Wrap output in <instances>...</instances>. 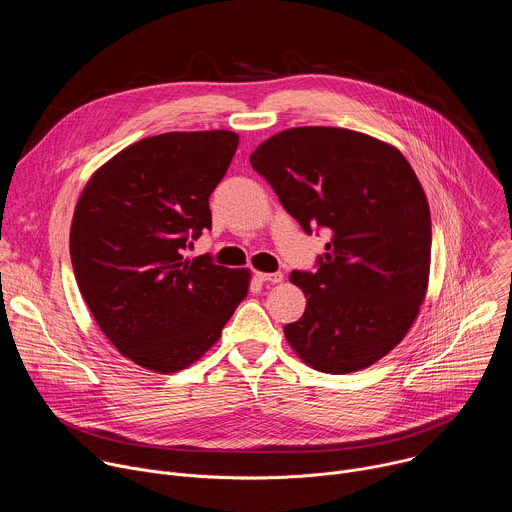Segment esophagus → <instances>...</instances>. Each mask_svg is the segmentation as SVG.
Here are the masks:
<instances>
[{
	"label": "esophagus",
	"mask_w": 512,
	"mask_h": 512,
	"mask_svg": "<svg viewBox=\"0 0 512 512\" xmlns=\"http://www.w3.org/2000/svg\"><path fill=\"white\" fill-rule=\"evenodd\" d=\"M257 277H259V281H265V283H279L283 279V275L279 271H275V273H257Z\"/></svg>",
	"instance_id": "esophagus-1"
}]
</instances>
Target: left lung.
Segmentation results:
<instances>
[{
  "mask_svg": "<svg viewBox=\"0 0 512 512\" xmlns=\"http://www.w3.org/2000/svg\"><path fill=\"white\" fill-rule=\"evenodd\" d=\"M304 233L330 241L316 271L294 269L306 312L285 338L322 373L371 367L411 328L425 298L431 216L423 188L391 145L338 127H294L251 154Z\"/></svg>",
  "mask_w": 512,
  "mask_h": 512,
  "instance_id": "left-lung-1",
  "label": "left lung"
}]
</instances>
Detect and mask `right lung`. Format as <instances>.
<instances>
[{"label":"right lung","mask_w":512,"mask_h":512,"mask_svg":"<svg viewBox=\"0 0 512 512\" xmlns=\"http://www.w3.org/2000/svg\"><path fill=\"white\" fill-rule=\"evenodd\" d=\"M237 145L223 129L145 137L109 160L77 202L70 259L79 289L103 334L143 369H186L247 296V269L208 253L184 259L212 227L208 198Z\"/></svg>","instance_id":"obj_1"}]
</instances>
